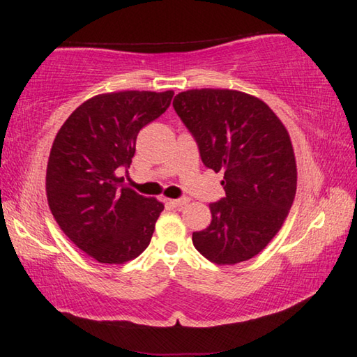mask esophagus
<instances>
[{
  "label": "esophagus",
  "instance_id": "esophagus-1",
  "mask_svg": "<svg viewBox=\"0 0 357 357\" xmlns=\"http://www.w3.org/2000/svg\"><path fill=\"white\" fill-rule=\"evenodd\" d=\"M168 203L174 208H183L185 203H189V198H176V200H168Z\"/></svg>",
  "mask_w": 357,
  "mask_h": 357
}]
</instances>
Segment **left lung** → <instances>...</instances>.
<instances>
[{
    "instance_id": "left-lung-1",
    "label": "left lung",
    "mask_w": 357,
    "mask_h": 357,
    "mask_svg": "<svg viewBox=\"0 0 357 357\" xmlns=\"http://www.w3.org/2000/svg\"><path fill=\"white\" fill-rule=\"evenodd\" d=\"M173 107L204 167L223 172L225 197L209 204L213 220L192 234L193 245L217 264L250 259L279 231L296 195L285 126L263 100L233 89H189L174 96Z\"/></svg>"
}]
</instances>
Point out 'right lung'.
Instances as JSON below:
<instances>
[{
  "instance_id": "obj_1",
  "label": "right lung",
  "mask_w": 357,
  "mask_h": 357,
  "mask_svg": "<svg viewBox=\"0 0 357 357\" xmlns=\"http://www.w3.org/2000/svg\"><path fill=\"white\" fill-rule=\"evenodd\" d=\"M173 91L94 96L58 130L47 165V200L66 236L99 263L137 258L153 238L164 204L124 187L137 135L164 113Z\"/></svg>"
}]
</instances>
